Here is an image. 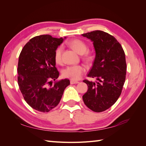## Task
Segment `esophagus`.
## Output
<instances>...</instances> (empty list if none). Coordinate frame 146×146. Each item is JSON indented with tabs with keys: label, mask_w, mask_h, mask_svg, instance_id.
I'll return each mask as SVG.
<instances>
[{
	"label": "esophagus",
	"mask_w": 146,
	"mask_h": 146,
	"mask_svg": "<svg viewBox=\"0 0 146 146\" xmlns=\"http://www.w3.org/2000/svg\"><path fill=\"white\" fill-rule=\"evenodd\" d=\"M79 82L78 81H75V80H71L70 81V83L71 85H73V84H76V83H78Z\"/></svg>",
	"instance_id": "1"
}]
</instances>
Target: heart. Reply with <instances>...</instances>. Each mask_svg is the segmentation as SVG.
<instances>
[{
	"label": "heart",
	"mask_w": 146,
	"mask_h": 146,
	"mask_svg": "<svg viewBox=\"0 0 146 146\" xmlns=\"http://www.w3.org/2000/svg\"><path fill=\"white\" fill-rule=\"evenodd\" d=\"M68 44L71 48L78 53L83 54V58L86 61H91L93 60V56L89 53H85L88 50V46L82 40L75 39L68 42ZM62 52L63 47L61 46L55 49L54 53V59L57 64H61L62 62ZM85 68L81 64H74L67 66L63 70L62 75L64 78H70L72 80H77L81 78L85 72Z\"/></svg>",
	"instance_id": "obj_1"
}]
</instances>
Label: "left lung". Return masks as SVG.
Masks as SVG:
<instances>
[{"label":"left lung","mask_w":146,"mask_h":146,"mask_svg":"<svg viewBox=\"0 0 146 146\" xmlns=\"http://www.w3.org/2000/svg\"><path fill=\"white\" fill-rule=\"evenodd\" d=\"M82 36L94 43L96 56L87 76L98 81L83 80L88 89L82 98L90 109L102 112L112 106L122 93L127 70L125 52L117 40L107 33L97 30Z\"/></svg>","instance_id":"left-lung-1"}]
</instances>
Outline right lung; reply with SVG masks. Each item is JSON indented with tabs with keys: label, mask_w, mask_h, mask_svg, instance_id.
I'll use <instances>...</instances> for the list:
<instances>
[{
	"label": "right lung",
	"mask_w": 146,
	"mask_h": 146,
	"mask_svg": "<svg viewBox=\"0 0 146 146\" xmlns=\"http://www.w3.org/2000/svg\"><path fill=\"white\" fill-rule=\"evenodd\" d=\"M63 39L49 35L31 39L24 46L19 57L17 82L24 100L34 109L48 112L60 103L69 80L55 82L60 73L54 59L55 49Z\"/></svg>",
	"instance_id": "obj_1"
}]
</instances>
